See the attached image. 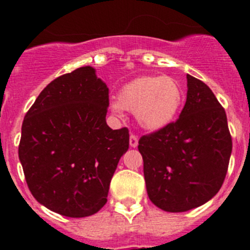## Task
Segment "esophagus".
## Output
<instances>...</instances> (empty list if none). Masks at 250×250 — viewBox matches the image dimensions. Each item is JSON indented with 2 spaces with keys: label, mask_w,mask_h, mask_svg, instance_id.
I'll list each match as a JSON object with an SVG mask.
<instances>
[{
  "label": "esophagus",
  "mask_w": 250,
  "mask_h": 250,
  "mask_svg": "<svg viewBox=\"0 0 250 250\" xmlns=\"http://www.w3.org/2000/svg\"><path fill=\"white\" fill-rule=\"evenodd\" d=\"M138 137L137 135H134V134H130V137H129V145H130V147H137L138 146Z\"/></svg>",
  "instance_id": "esophagus-1"
}]
</instances>
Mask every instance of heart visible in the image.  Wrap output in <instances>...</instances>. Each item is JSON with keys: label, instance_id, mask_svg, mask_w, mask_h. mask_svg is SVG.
Returning a JSON list of instances; mask_svg holds the SVG:
<instances>
[{"label": "heart", "instance_id": "obj_1", "mask_svg": "<svg viewBox=\"0 0 250 250\" xmlns=\"http://www.w3.org/2000/svg\"><path fill=\"white\" fill-rule=\"evenodd\" d=\"M183 100V87L174 77L140 76L121 87L110 110L116 117H122L123 110L132 111L144 129L160 130L173 122Z\"/></svg>", "mask_w": 250, "mask_h": 250}]
</instances>
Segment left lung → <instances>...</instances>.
Here are the masks:
<instances>
[{"mask_svg": "<svg viewBox=\"0 0 250 250\" xmlns=\"http://www.w3.org/2000/svg\"><path fill=\"white\" fill-rule=\"evenodd\" d=\"M186 78L188 98L178 120L143 135L138 146L148 198L170 213L213 198L225 180L232 151L224 107L206 83Z\"/></svg>", "mask_w": 250, "mask_h": 250, "instance_id": "8db88e82", "label": "left lung"}]
</instances>
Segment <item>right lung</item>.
Wrapping results in <instances>:
<instances>
[{
    "label": "right lung",
    "instance_id": "add662e5",
    "mask_svg": "<svg viewBox=\"0 0 250 250\" xmlns=\"http://www.w3.org/2000/svg\"><path fill=\"white\" fill-rule=\"evenodd\" d=\"M109 88L92 66L55 78L25 115L19 160L37 202L84 218L107 202L111 179L129 147L128 128L106 125Z\"/></svg>",
    "mask_w": 250,
    "mask_h": 250
}]
</instances>
